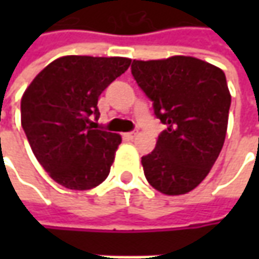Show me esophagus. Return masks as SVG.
Wrapping results in <instances>:
<instances>
[{"instance_id": "1", "label": "esophagus", "mask_w": 259, "mask_h": 259, "mask_svg": "<svg viewBox=\"0 0 259 259\" xmlns=\"http://www.w3.org/2000/svg\"><path fill=\"white\" fill-rule=\"evenodd\" d=\"M125 137H126V138H130V140H133V138H135V137H137V133H135V131L126 133V134H125Z\"/></svg>"}]
</instances>
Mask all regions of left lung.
I'll use <instances>...</instances> for the list:
<instances>
[{"label": "left lung", "mask_w": 259, "mask_h": 259, "mask_svg": "<svg viewBox=\"0 0 259 259\" xmlns=\"http://www.w3.org/2000/svg\"><path fill=\"white\" fill-rule=\"evenodd\" d=\"M131 73L167 125L155 148L141 158L145 179L168 196L203 182L222 150L231 94L224 70L190 56L134 60Z\"/></svg>", "instance_id": "8db88e82"}]
</instances>
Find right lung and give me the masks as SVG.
<instances>
[{"mask_svg":"<svg viewBox=\"0 0 259 259\" xmlns=\"http://www.w3.org/2000/svg\"><path fill=\"white\" fill-rule=\"evenodd\" d=\"M131 65L126 57L65 56L35 76L21 98V125L56 183L89 190L104 182L121 135L94 130L98 98Z\"/></svg>","mask_w":259,"mask_h":259,"instance_id":"1","label":"right lung"}]
</instances>
